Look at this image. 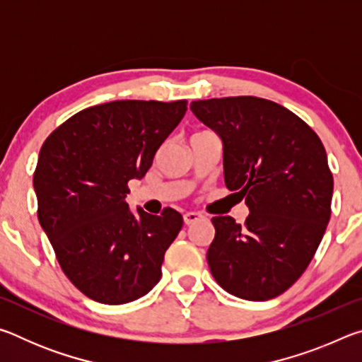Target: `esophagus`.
I'll return each instance as SVG.
<instances>
[{
    "label": "esophagus",
    "instance_id": "34e87169",
    "mask_svg": "<svg viewBox=\"0 0 362 362\" xmlns=\"http://www.w3.org/2000/svg\"><path fill=\"white\" fill-rule=\"evenodd\" d=\"M199 218H203V216L198 212H187L185 216H183V222H185V225H192L194 222H198Z\"/></svg>",
    "mask_w": 362,
    "mask_h": 362
}]
</instances>
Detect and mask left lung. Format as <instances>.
I'll return each instance as SVG.
<instances>
[{"mask_svg":"<svg viewBox=\"0 0 362 362\" xmlns=\"http://www.w3.org/2000/svg\"><path fill=\"white\" fill-rule=\"evenodd\" d=\"M189 108L222 139L225 185L250 211L244 225L212 218V276L240 298L278 297L302 276L329 223L326 148L302 118L260 97L194 100Z\"/></svg>","mask_w":362,"mask_h":362,"instance_id":"obj_1","label":"left lung"}]
</instances>
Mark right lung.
I'll use <instances>...</instances> for the list:
<instances>
[{
    "mask_svg": "<svg viewBox=\"0 0 362 362\" xmlns=\"http://www.w3.org/2000/svg\"><path fill=\"white\" fill-rule=\"evenodd\" d=\"M187 100H115L84 108L45 140L33 174L38 220L71 284L107 305L144 297L161 279L164 254L182 230L173 207L161 216L126 203Z\"/></svg>",
    "mask_w": 362,
    "mask_h": 362,
    "instance_id": "right-lung-1",
    "label": "right lung"
}]
</instances>
